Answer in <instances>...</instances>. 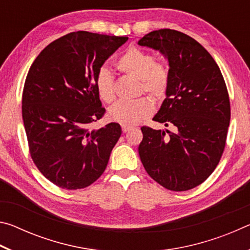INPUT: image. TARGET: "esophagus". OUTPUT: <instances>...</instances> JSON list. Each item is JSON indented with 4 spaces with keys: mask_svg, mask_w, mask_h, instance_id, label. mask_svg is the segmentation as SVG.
<instances>
[{
    "mask_svg": "<svg viewBox=\"0 0 250 250\" xmlns=\"http://www.w3.org/2000/svg\"><path fill=\"white\" fill-rule=\"evenodd\" d=\"M130 130H131V126H129V125H122V131H124L125 133L128 132V131H130Z\"/></svg>",
    "mask_w": 250,
    "mask_h": 250,
    "instance_id": "obj_1",
    "label": "esophagus"
}]
</instances>
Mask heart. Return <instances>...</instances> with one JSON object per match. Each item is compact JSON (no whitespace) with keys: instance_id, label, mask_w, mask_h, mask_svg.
<instances>
[{"instance_id":"heart-1","label":"heart","mask_w":250,"mask_h":250,"mask_svg":"<svg viewBox=\"0 0 250 250\" xmlns=\"http://www.w3.org/2000/svg\"><path fill=\"white\" fill-rule=\"evenodd\" d=\"M117 68L122 73L137 78L141 83V89L149 92L155 99H162L168 87V69L162 62H154V56L145 49L129 47L117 61ZM96 89L101 99L111 103L115 99L113 77L110 70L103 67L95 79ZM154 111V103L149 97L134 100H120L108 110L110 120L122 125L140 124Z\"/></svg>"}]
</instances>
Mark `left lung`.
<instances>
[{
    "instance_id": "8db88e82",
    "label": "left lung",
    "mask_w": 250,
    "mask_h": 250,
    "mask_svg": "<svg viewBox=\"0 0 250 250\" xmlns=\"http://www.w3.org/2000/svg\"><path fill=\"white\" fill-rule=\"evenodd\" d=\"M163 55L168 87L154 121L174 131L142 126L141 162L152 179L171 191L202 184L221 160L230 121L227 88L210 54L175 29L150 32L138 42Z\"/></svg>"
}]
</instances>
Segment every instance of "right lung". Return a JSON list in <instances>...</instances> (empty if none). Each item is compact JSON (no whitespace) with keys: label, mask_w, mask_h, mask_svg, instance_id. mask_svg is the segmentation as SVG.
I'll list each match as a JSON object with an SVG mask.
<instances>
[{"label":"right lung","mask_w":250,"mask_h":250,"mask_svg":"<svg viewBox=\"0 0 250 250\" xmlns=\"http://www.w3.org/2000/svg\"><path fill=\"white\" fill-rule=\"evenodd\" d=\"M126 41V36L69 33L46 46L28 70L22 116L29 152L42 174L59 188H87L107 167L121 126L111 122L89 129L104 113L95 79Z\"/></svg>","instance_id":"right-lung-1"}]
</instances>
